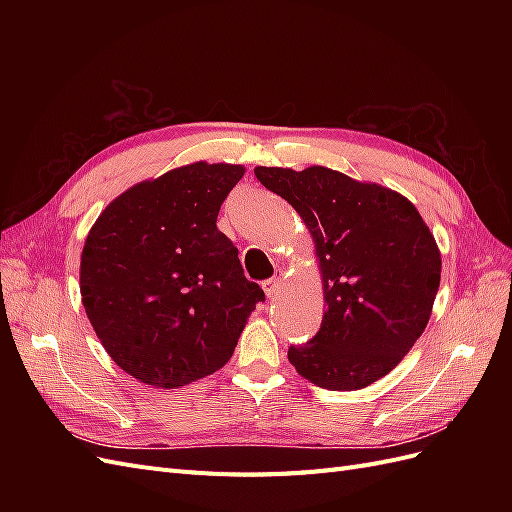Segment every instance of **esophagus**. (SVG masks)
Instances as JSON below:
<instances>
[{"instance_id":"1","label":"esophagus","mask_w":512,"mask_h":512,"mask_svg":"<svg viewBox=\"0 0 512 512\" xmlns=\"http://www.w3.org/2000/svg\"><path fill=\"white\" fill-rule=\"evenodd\" d=\"M262 290H265V294L269 299L277 297V292L282 290V277H271V280L262 282Z\"/></svg>"}]
</instances>
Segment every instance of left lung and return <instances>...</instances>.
Instances as JSON below:
<instances>
[{
	"label": "left lung",
	"mask_w": 512,
	"mask_h": 512,
	"mask_svg": "<svg viewBox=\"0 0 512 512\" xmlns=\"http://www.w3.org/2000/svg\"><path fill=\"white\" fill-rule=\"evenodd\" d=\"M312 232L327 312L288 361L322 389L356 391L389 374L425 331L442 260L421 213L378 183L337 170L256 166Z\"/></svg>",
	"instance_id": "8db88e82"
}]
</instances>
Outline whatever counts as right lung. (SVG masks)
<instances>
[{
  "instance_id": "1",
  "label": "right lung",
  "mask_w": 512,
  "mask_h": 512,
  "mask_svg": "<svg viewBox=\"0 0 512 512\" xmlns=\"http://www.w3.org/2000/svg\"><path fill=\"white\" fill-rule=\"evenodd\" d=\"M239 164L194 162L136 183L91 226L81 297L104 350L130 376L179 389L222 369L265 292L218 230Z\"/></svg>"
}]
</instances>
